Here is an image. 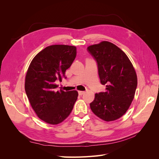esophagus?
Listing matches in <instances>:
<instances>
[{
  "label": "esophagus",
  "instance_id": "esophagus-1",
  "mask_svg": "<svg viewBox=\"0 0 159 159\" xmlns=\"http://www.w3.org/2000/svg\"><path fill=\"white\" fill-rule=\"evenodd\" d=\"M84 93H85V91H78V93H79L80 95H83Z\"/></svg>",
  "mask_w": 159,
  "mask_h": 159
}]
</instances>
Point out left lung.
Returning <instances> with one entry per match:
<instances>
[{"mask_svg": "<svg viewBox=\"0 0 159 159\" xmlns=\"http://www.w3.org/2000/svg\"><path fill=\"white\" fill-rule=\"evenodd\" d=\"M97 61L104 92L95 93L90 108L105 121H115L126 113L133 102L137 86L135 70L129 57L117 46L107 41L88 47Z\"/></svg>", "mask_w": 159, "mask_h": 159, "instance_id": "obj_1", "label": "left lung"}]
</instances>
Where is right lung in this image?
<instances>
[{
    "mask_svg": "<svg viewBox=\"0 0 159 159\" xmlns=\"http://www.w3.org/2000/svg\"><path fill=\"white\" fill-rule=\"evenodd\" d=\"M76 47L52 45L34 57L25 78V91L32 109L44 122L57 125L73 109L78 99L77 91L57 90L56 81H61L66 71L76 57Z\"/></svg>",
    "mask_w": 159,
    "mask_h": 159,
    "instance_id": "obj_1",
    "label": "right lung"
}]
</instances>
